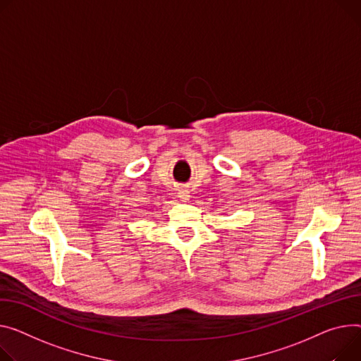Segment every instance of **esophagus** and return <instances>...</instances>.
I'll list each match as a JSON object with an SVG mask.
<instances>
[{"mask_svg": "<svg viewBox=\"0 0 361 361\" xmlns=\"http://www.w3.org/2000/svg\"><path fill=\"white\" fill-rule=\"evenodd\" d=\"M177 195H178V197H180L183 202H188V200H190V193H188V190H187L185 187H180Z\"/></svg>", "mask_w": 361, "mask_h": 361, "instance_id": "34e87169", "label": "esophagus"}]
</instances>
